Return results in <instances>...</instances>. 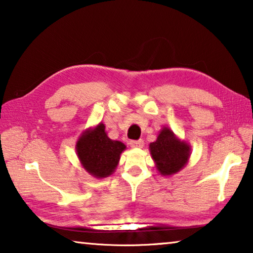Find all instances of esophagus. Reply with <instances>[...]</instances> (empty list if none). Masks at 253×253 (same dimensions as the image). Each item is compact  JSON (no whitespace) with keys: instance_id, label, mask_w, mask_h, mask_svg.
Segmentation results:
<instances>
[{"instance_id":"34e87169","label":"esophagus","mask_w":253,"mask_h":253,"mask_svg":"<svg viewBox=\"0 0 253 253\" xmlns=\"http://www.w3.org/2000/svg\"><path fill=\"white\" fill-rule=\"evenodd\" d=\"M129 145H130V147H132V148H142L144 146V140L143 139L130 140Z\"/></svg>"}]
</instances>
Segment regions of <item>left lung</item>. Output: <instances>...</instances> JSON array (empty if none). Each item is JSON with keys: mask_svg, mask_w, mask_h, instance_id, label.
Masks as SVG:
<instances>
[{"mask_svg": "<svg viewBox=\"0 0 253 253\" xmlns=\"http://www.w3.org/2000/svg\"><path fill=\"white\" fill-rule=\"evenodd\" d=\"M149 151L157 170L164 176L181 170L191 155L190 145L179 140L168 127L163 128L155 142L149 144Z\"/></svg>", "mask_w": 253, "mask_h": 253, "instance_id": "8db88e82", "label": "left lung"}]
</instances>
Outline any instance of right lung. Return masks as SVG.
<instances>
[{
	"instance_id": "right-lung-1",
	"label": "right lung",
	"mask_w": 253,
	"mask_h": 253,
	"mask_svg": "<svg viewBox=\"0 0 253 253\" xmlns=\"http://www.w3.org/2000/svg\"><path fill=\"white\" fill-rule=\"evenodd\" d=\"M125 149V144L107 136L102 123L83 132L76 145L83 168L97 178L107 177L115 172L121 154Z\"/></svg>"
}]
</instances>
